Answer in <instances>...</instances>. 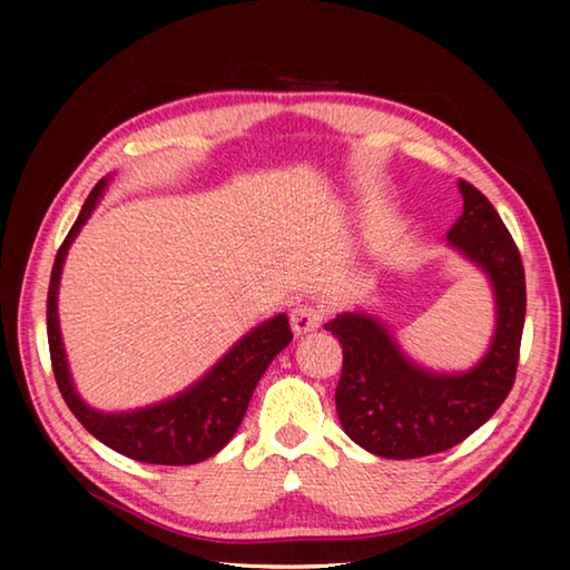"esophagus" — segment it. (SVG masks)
<instances>
[{"label": "esophagus", "mask_w": 570, "mask_h": 570, "mask_svg": "<svg viewBox=\"0 0 570 570\" xmlns=\"http://www.w3.org/2000/svg\"><path fill=\"white\" fill-rule=\"evenodd\" d=\"M322 320H324V314L312 304H298L292 308V330L296 336L316 332L322 326Z\"/></svg>", "instance_id": "1"}]
</instances>
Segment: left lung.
<instances>
[{"label": "left lung", "instance_id": "1", "mask_svg": "<svg viewBox=\"0 0 570 570\" xmlns=\"http://www.w3.org/2000/svg\"><path fill=\"white\" fill-rule=\"evenodd\" d=\"M458 186L462 216L448 240L490 278L495 294V334L485 356L468 372H430L366 312H344L324 324L344 352L334 394L340 422L372 455L412 460L455 448L513 390L525 324L523 262L493 204L468 180Z\"/></svg>", "mask_w": 570, "mask_h": 570}]
</instances>
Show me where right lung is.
I'll list each match as a JSON object with an SVG mask.
<instances>
[{
    "mask_svg": "<svg viewBox=\"0 0 570 570\" xmlns=\"http://www.w3.org/2000/svg\"><path fill=\"white\" fill-rule=\"evenodd\" d=\"M105 186H108V178H102L92 188L55 256L50 292H47V342H50L57 387H60L67 407L82 422V428L120 455L148 462V465H196V462L216 455L236 435L250 394H254L258 380L264 377L266 366L294 340L292 326H288L286 314H276L274 320L258 324L244 340L230 346L224 360L210 366L204 380L190 384L186 392L166 402L130 412H100L85 404L72 384L70 366H67L60 320H57V292H60L67 248L72 246L75 236L80 234L85 220L98 206Z\"/></svg>",
    "mask_w": 570,
    "mask_h": 570,
    "instance_id": "right-lung-1",
    "label": "right lung"
}]
</instances>
